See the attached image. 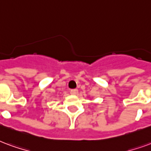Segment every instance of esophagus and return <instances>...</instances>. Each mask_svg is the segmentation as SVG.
Masks as SVG:
<instances>
[{
    "label": "esophagus",
    "mask_w": 151,
    "mask_h": 151,
    "mask_svg": "<svg viewBox=\"0 0 151 151\" xmlns=\"http://www.w3.org/2000/svg\"><path fill=\"white\" fill-rule=\"evenodd\" d=\"M70 93H71V94H73V95H76V94H78V90H77V89L71 90H70Z\"/></svg>",
    "instance_id": "1"
}]
</instances>
